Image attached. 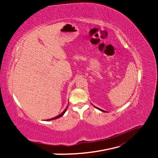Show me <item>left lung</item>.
I'll return each instance as SVG.
<instances>
[{
    "mask_svg": "<svg viewBox=\"0 0 158 158\" xmlns=\"http://www.w3.org/2000/svg\"><path fill=\"white\" fill-rule=\"evenodd\" d=\"M93 106H94V105H93ZM95 108H97L98 109V110H99V111H102V112H107V111H104V110H102V109H99V108H98V107H97L96 106H94Z\"/></svg>",
    "mask_w": 158,
    "mask_h": 158,
    "instance_id": "left-lung-1",
    "label": "left lung"
}]
</instances>
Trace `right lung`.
I'll return each mask as SVG.
<instances>
[{
	"mask_svg": "<svg viewBox=\"0 0 158 158\" xmlns=\"http://www.w3.org/2000/svg\"><path fill=\"white\" fill-rule=\"evenodd\" d=\"M68 106H69V103H68V105H67V107L64 109V110L61 113V114H59V115H57V116H56V117H55V118H51V119H46L45 121H51V120H54V119H58V118H60V117H62L64 114V113L66 112V111H67V107H68Z\"/></svg>",
	"mask_w": 158,
	"mask_h": 158,
	"instance_id": "right-lung-1",
	"label": "right lung"
}]
</instances>
